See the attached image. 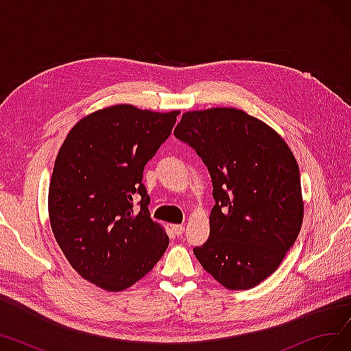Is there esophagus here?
I'll return each instance as SVG.
<instances>
[{"label":"esophagus","mask_w":351,"mask_h":351,"mask_svg":"<svg viewBox=\"0 0 351 351\" xmlns=\"http://www.w3.org/2000/svg\"><path fill=\"white\" fill-rule=\"evenodd\" d=\"M172 232L179 236V234L185 232V228H183V225H172Z\"/></svg>","instance_id":"34e87169"}]
</instances>
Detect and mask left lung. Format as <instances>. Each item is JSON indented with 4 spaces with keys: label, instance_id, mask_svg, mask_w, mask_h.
<instances>
[{
    "label": "left lung",
    "instance_id": "obj_1",
    "mask_svg": "<svg viewBox=\"0 0 351 351\" xmlns=\"http://www.w3.org/2000/svg\"><path fill=\"white\" fill-rule=\"evenodd\" d=\"M175 136L210 173L215 206L208 241L193 249L213 279L250 289L279 267L303 222L299 165L283 138L241 109L189 110Z\"/></svg>",
    "mask_w": 351,
    "mask_h": 351
}]
</instances>
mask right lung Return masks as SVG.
Instances as JSON below:
<instances>
[{"label": "right lung", "instance_id": "add662e5", "mask_svg": "<svg viewBox=\"0 0 351 351\" xmlns=\"http://www.w3.org/2000/svg\"><path fill=\"white\" fill-rule=\"evenodd\" d=\"M178 115L126 104L99 109L71 129L55 159L48 193L55 241L69 265L104 290L135 285L169 245L151 219L142 178Z\"/></svg>", "mask_w": 351, "mask_h": 351}]
</instances>
